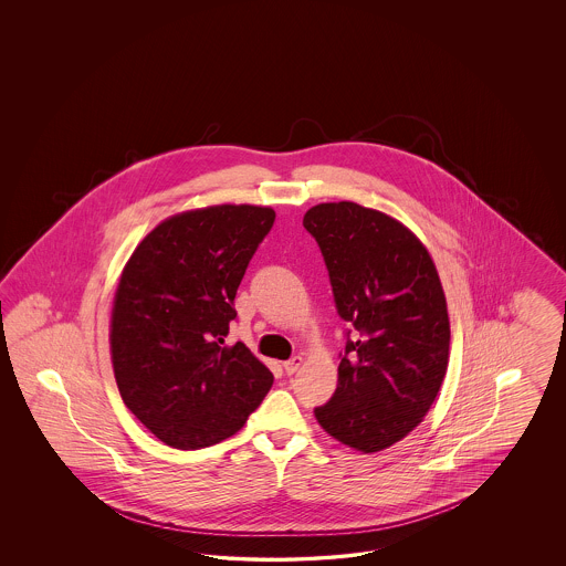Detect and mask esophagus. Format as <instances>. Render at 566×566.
Segmentation results:
<instances>
[{
	"mask_svg": "<svg viewBox=\"0 0 566 566\" xmlns=\"http://www.w3.org/2000/svg\"><path fill=\"white\" fill-rule=\"evenodd\" d=\"M303 365V357H292L291 360H286L284 363V371L289 374V376H292V374H296L298 371V367Z\"/></svg>",
	"mask_w": 566,
	"mask_h": 566,
	"instance_id": "esophagus-1",
	"label": "esophagus"
}]
</instances>
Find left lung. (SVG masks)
Here are the masks:
<instances>
[{
    "label": "left lung",
    "mask_w": 566,
    "mask_h": 566,
    "mask_svg": "<svg viewBox=\"0 0 566 566\" xmlns=\"http://www.w3.org/2000/svg\"><path fill=\"white\" fill-rule=\"evenodd\" d=\"M303 226L326 261L338 315L353 326L338 388L315 417L343 444L384 450L423 421L446 376L450 324L440 277L421 240L376 209L322 203Z\"/></svg>",
    "instance_id": "obj_1"
}]
</instances>
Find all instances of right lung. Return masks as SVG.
Here are the masks:
<instances>
[{
    "instance_id": "obj_1",
    "label": "right lung",
    "mask_w": 566,
    "mask_h": 566,
    "mask_svg": "<svg viewBox=\"0 0 566 566\" xmlns=\"http://www.w3.org/2000/svg\"><path fill=\"white\" fill-rule=\"evenodd\" d=\"M274 220V209L258 206L178 213L122 272L114 376L124 405L164 444L197 450L234 436L274 384L244 344L223 346L240 280Z\"/></svg>"
}]
</instances>
